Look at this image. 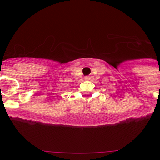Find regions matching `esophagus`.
<instances>
[{"mask_svg": "<svg viewBox=\"0 0 160 160\" xmlns=\"http://www.w3.org/2000/svg\"><path fill=\"white\" fill-rule=\"evenodd\" d=\"M85 79H86V80H90V76H86V77H85Z\"/></svg>", "mask_w": 160, "mask_h": 160, "instance_id": "34e87169", "label": "esophagus"}]
</instances>
